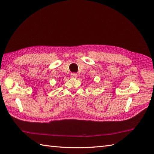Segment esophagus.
Wrapping results in <instances>:
<instances>
[{"label": "esophagus", "mask_w": 154, "mask_h": 154, "mask_svg": "<svg viewBox=\"0 0 154 154\" xmlns=\"http://www.w3.org/2000/svg\"><path fill=\"white\" fill-rule=\"evenodd\" d=\"M71 78H76L77 77H78V74H76V73H71Z\"/></svg>", "instance_id": "esophagus-1"}]
</instances>
